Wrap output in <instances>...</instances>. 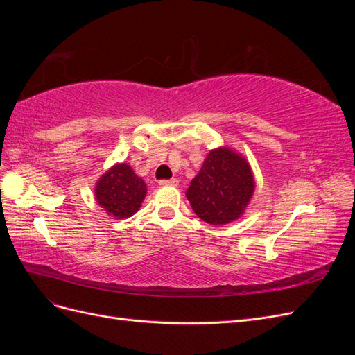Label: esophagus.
<instances>
[{"mask_svg":"<svg viewBox=\"0 0 355 355\" xmlns=\"http://www.w3.org/2000/svg\"><path fill=\"white\" fill-rule=\"evenodd\" d=\"M158 184L161 187H176L179 182H178V179H163V180H159Z\"/></svg>","mask_w":355,"mask_h":355,"instance_id":"34e87169","label":"esophagus"}]
</instances>
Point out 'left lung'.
<instances>
[{"mask_svg": "<svg viewBox=\"0 0 355 355\" xmlns=\"http://www.w3.org/2000/svg\"><path fill=\"white\" fill-rule=\"evenodd\" d=\"M253 191L254 180L247 161L228 148H219L204 159L187 198L201 220L225 225L240 218Z\"/></svg>", "mask_w": 355, "mask_h": 355, "instance_id": "left-lung-1", "label": "left lung"}]
</instances>
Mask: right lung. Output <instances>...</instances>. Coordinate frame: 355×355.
Returning a JSON list of instances; mask_svg holds the SVG:
<instances>
[{
	"mask_svg": "<svg viewBox=\"0 0 355 355\" xmlns=\"http://www.w3.org/2000/svg\"><path fill=\"white\" fill-rule=\"evenodd\" d=\"M96 200L105 211L116 219L130 218L146 196V184L130 166L116 164L99 179Z\"/></svg>",
	"mask_w": 355,
	"mask_h": 355,
	"instance_id": "right-lung-1",
	"label": "right lung"
}]
</instances>
